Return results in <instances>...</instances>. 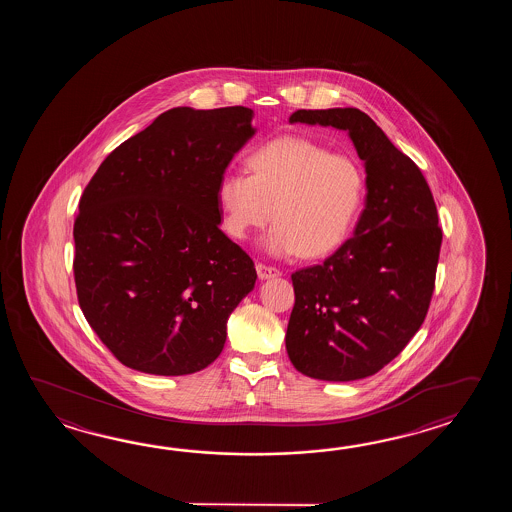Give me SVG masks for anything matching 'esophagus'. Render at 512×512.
Wrapping results in <instances>:
<instances>
[{"mask_svg": "<svg viewBox=\"0 0 512 512\" xmlns=\"http://www.w3.org/2000/svg\"><path fill=\"white\" fill-rule=\"evenodd\" d=\"M256 271H258L260 280H269V278H276V276H280V274H282L280 269L271 267V265H265V263H256Z\"/></svg>", "mask_w": 512, "mask_h": 512, "instance_id": "34e87169", "label": "esophagus"}]
</instances>
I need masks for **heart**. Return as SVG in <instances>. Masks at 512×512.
I'll use <instances>...</instances> for the list:
<instances>
[{"label":"heart","instance_id":"heart-1","mask_svg":"<svg viewBox=\"0 0 512 512\" xmlns=\"http://www.w3.org/2000/svg\"><path fill=\"white\" fill-rule=\"evenodd\" d=\"M251 175L227 170L218 183L223 229L234 240L276 225L263 238L274 256L324 258L346 241L364 199L359 163L302 137H278L249 155Z\"/></svg>","mask_w":512,"mask_h":512}]
</instances>
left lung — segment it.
I'll return each mask as SVG.
<instances>
[{"instance_id":"left-lung-1","label":"left lung","mask_w":512,"mask_h":512,"mask_svg":"<svg viewBox=\"0 0 512 512\" xmlns=\"http://www.w3.org/2000/svg\"><path fill=\"white\" fill-rule=\"evenodd\" d=\"M289 122L348 131L366 166L355 234L324 263L291 274L285 348L320 381H357L392 362L425 322L443 232L419 166L357 108L298 109Z\"/></svg>"}]
</instances>
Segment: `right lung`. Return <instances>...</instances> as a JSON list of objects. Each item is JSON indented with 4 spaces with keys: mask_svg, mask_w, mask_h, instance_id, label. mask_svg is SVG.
<instances>
[{
    "mask_svg": "<svg viewBox=\"0 0 512 512\" xmlns=\"http://www.w3.org/2000/svg\"><path fill=\"white\" fill-rule=\"evenodd\" d=\"M254 111L174 108L98 166L75 219L78 304L131 370L188 375L218 359L256 283L219 229L218 183L254 135Z\"/></svg>",
    "mask_w": 512,
    "mask_h": 512,
    "instance_id": "add662e5",
    "label": "right lung"
}]
</instances>
